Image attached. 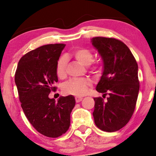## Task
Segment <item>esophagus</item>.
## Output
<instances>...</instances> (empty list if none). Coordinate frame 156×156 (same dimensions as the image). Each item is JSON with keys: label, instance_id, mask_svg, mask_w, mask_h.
<instances>
[{"label": "esophagus", "instance_id": "esophagus-1", "mask_svg": "<svg viewBox=\"0 0 156 156\" xmlns=\"http://www.w3.org/2000/svg\"><path fill=\"white\" fill-rule=\"evenodd\" d=\"M83 100V98H80V97H76V103H79V102H80Z\"/></svg>", "mask_w": 156, "mask_h": 156}]
</instances>
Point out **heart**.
I'll list each match as a JSON object with an SVG mask.
<instances>
[{"instance_id":"1","label":"heart","mask_w":156,"mask_h":156,"mask_svg":"<svg viewBox=\"0 0 156 156\" xmlns=\"http://www.w3.org/2000/svg\"><path fill=\"white\" fill-rule=\"evenodd\" d=\"M73 55L76 59L84 66H89L93 61L92 52L87 48H77L73 51ZM67 67V58L62 56L57 61L55 65V72L58 78H63L65 76ZM92 83L87 80H70L66 82L63 86V91L66 94H70L76 96H83L88 92Z\"/></svg>"}]
</instances>
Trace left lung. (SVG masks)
<instances>
[{
    "mask_svg": "<svg viewBox=\"0 0 156 156\" xmlns=\"http://www.w3.org/2000/svg\"><path fill=\"white\" fill-rule=\"evenodd\" d=\"M91 42L103 61V73L96 87L105 96L94 98V123L106 132L121 129L133 115L139 91L138 64L126 44L114 38L94 37Z\"/></svg>",
    "mask_w": 156,
    "mask_h": 156,
    "instance_id": "8db88e82",
    "label": "left lung"
}]
</instances>
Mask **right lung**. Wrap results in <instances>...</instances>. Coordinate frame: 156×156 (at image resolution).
I'll use <instances>...</instances> for the list:
<instances>
[{"label":"right lung","mask_w":156,"mask_h":156,"mask_svg":"<svg viewBox=\"0 0 156 156\" xmlns=\"http://www.w3.org/2000/svg\"><path fill=\"white\" fill-rule=\"evenodd\" d=\"M66 44H51L28 52L19 61L15 80L25 115L39 133L56 138L70 125L74 96H61L55 101L48 97L58 81L55 65Z\"/></svg>","instance_id":"1"}]
</instances>
